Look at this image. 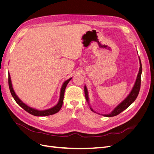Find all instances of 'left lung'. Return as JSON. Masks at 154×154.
I'll list each match as a JSON object with an SVG mask.
<instances>
[{
	"label": "left lung",
	"mask_w": 154,
	"mask_h": 154,
	"mask_svg": "<svg viewBox=\"0 0 154 154\" xmlns=\"http://www.w3.org/2000/svg\"><path fill=\"white\" fill-rule=\"evenodd\" d=\"M139 62H140V68H139V71L137 74L136 82L135 83V85L132 88V91L130 92V94L126 97V99L124 101H123L117 107H116V108L110 114H104L103 115L104 116H106V117H113V116H116L119 114L121 112H122L123 110L127 109L128 107L131 105L137 98V97L139 94V90H140V87H141V73H142V65H141L140 59H139ZM84 91H85V96L86 100L88 103V92H87L86 86H85L84 87ZM90 109L92 111L95 112L92 110V108H90Z\"/></svg>",
	"instance_id": "1"
}]
</instances>
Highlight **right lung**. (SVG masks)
I'll use <instances>...</instances> for the list:
<instances>
[{"instance_id":"1","label":"right lung","mask_w":154,"mask_h":154,"mask_svg":"<svg viewBox=\"0 0 154 154\" xmlns=\"http://www.w3.org/2000/svg\"><path fill=\"white\" fill-rule=\"evenodd\" d=\"M71 78L69 79L67 81L63 83V84L62 87L61 88V92H60V100L58 104L54 106V107L51 109H49L48 110H35L31 108V107L28 106L26 105L25 103H23V102L18 98L16 94L14 92L13 87H12V84H11V78H10V74H8V84H9V88H10V90L11 92V94L14 98V100H15V101L17 103L18 105H20L22 108L25 110L27 112L35 116H47L49 115H53L56 113H57L58 112L60 111V110L61 109L62 105H63V97H64V93H65V90H66V88L67 87V85L68 84V83L69 81L71 80Z\"/></svg>"}]
</instances>
